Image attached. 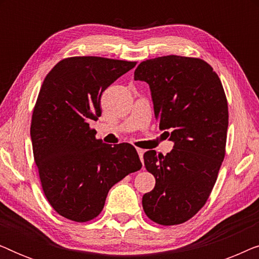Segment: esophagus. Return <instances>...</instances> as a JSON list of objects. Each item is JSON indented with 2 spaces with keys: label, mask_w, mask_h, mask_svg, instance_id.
Segmentation results:
<instances>
[{
  "label": "esophagus",
  "mask_w": 259,
  "mask_h": 259,
  "mask_svg": "<svg viewBox=\"0 0 259 259\" xmlns=\"http://www.w3.org/2000/svg\"><path fill=\"white\" fill-rule=\"evenodd\" d=\"M137 152H138V154H139L141 162H143V161H144V153H145V151H144V150H141V148H138Z\"/></svg>",
  "instance_id": "obj_1"
}]
</instances>
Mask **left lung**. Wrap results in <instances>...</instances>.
Segmentation results:
<instances>
[{"instance_id": "1", "label": "left lung", "mask_w": 259, "mask_h": 259, "mask_svg": "<svg viewBox=\"0 0 259 259\" xmlns=\"http://www.w3.org/2000/svg\"><path fill=\"white\" fill-rule=\"evenodd\" d=\"M134 80L148 83L155 119L173 143L166 155L153 150L144 154L155 178L154 189L143 197L144 211L158 224H182L206 203L224 159V90L208 63L178 55L143 61Z\"/></svg>"}]
</instances>
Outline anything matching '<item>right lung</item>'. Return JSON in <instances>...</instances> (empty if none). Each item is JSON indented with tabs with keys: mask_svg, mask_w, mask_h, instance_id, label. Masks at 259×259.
I'll return each instance as SVG.
<instances>
[{
	"mask_svg": "<svg viewBox=\"0 0 259 259\" xmlns=\"http://www.w3.org/2000/svg\"><path fill=\"white\" fill-rule=\"evenodd\" d=\"M136 65L76 56L60 61L42 83L31 145L45 196L62 217L80 223L95 218L109 189L143 166L132 145L105 144L90 128L101 115L104 91Z\"/></svg>",
	"mask_w": 259,
	"mask_h": 259,
	"instance_id": "obj_1",
	"label": "right lung"
}]
</instances>
